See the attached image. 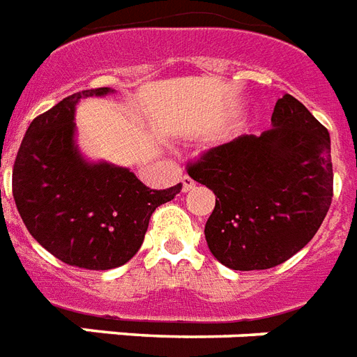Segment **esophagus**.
<instances>
[{
    "label": "esophagus",
    "mask_w": 357,
    "mask_h": 357,
    "mask_svg": "<svg viewBox=\"0 0 357 357\" xmlns=\"http://www.w3.org/2000/svg\"><path fill=\"white\" fill-rule=\"evenodd\" d=\"M181 182H182V192H192L193 188H195V182H193V178H190L188 175L182 176Z\"/></svg>",
    "instance_id": "34e87169"
}]
</instances>
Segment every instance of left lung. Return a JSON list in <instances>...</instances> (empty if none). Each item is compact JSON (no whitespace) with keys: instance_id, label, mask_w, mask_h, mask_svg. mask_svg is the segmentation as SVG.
<instances>
[{"instance_id":"left-lung-1","label":"left lung","mask_w":357,"mask_h":357,"mask_svg":"<svg viewBox=\"0 0 357 357\" xmlns=\"http://www.w3.org/2000/svg\"><path fill=\"white\" fill-rule=\"evenodd\" d=\"M271 123L188 164V175L215 193L208 249L234 271L284 264L312 241L332 204L326 127L289 93L276 101Z\"/></svg>"}]
</instances>
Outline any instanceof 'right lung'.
<instances>
[{
    "label": "right lung",
    "instance_id": "add662e5",
    "mask_svg": "<svg viewBox=\"0 0 357 357\" xmlns=\"http://www.w3.org/2000/svg\"><path fill=\"white\" fill-rule=\"evenodd\" d=\"M110 88L82 90L31 121L13 169V195L29 234L73 267L107 271L127 264L144 243L156 208L182 184L151 190L132 171L90 164L75 145V105Z\"/></svg>",
    "mask_w": 357,
    "mask_h": 357
}]
</instances>
